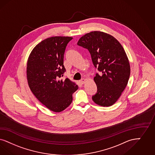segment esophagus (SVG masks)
I'll list each match as a JSON object with an SVG mask.
<instances>
[{
    "mask_svg": "<svg viewBox=\"0 0 155 155\" xmlns=\"http://www.w3.org/2000/svg\"><path fill=\"white\" fill-rule=\"evenodd\" d=\"M86 80L85 78H82V80H81L80 81V82L81 84V85H83V84H84L85 83Z\"/></svg>",
    "mask_w": 155,
    "mask_h": 155,
    "instance_id": "1",
    "label": "esophagus"
}]
</instances>
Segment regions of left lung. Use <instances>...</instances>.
I'll return each instance as SVG.
<instances>
[{
    "label": "left lung",
    "mask_w": 155,
    "mask_h": 155,
    "mask_svg": "<svg viewBox=\"0 0 155 155\" xmlns=\"http://www.w3.org/2000/svg\"><path fill=\"white\" fill-rule=\"evenodd\" d=\"M77 45L88 50L94 66L102 72L94 78L97 91L92 100L102 107L112 105L127 85L130 73L123 46L115 38L101 31L86 34Z\"/></svg>",
    "instance_id": "left-lung-1"
}]
</instances>
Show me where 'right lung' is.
<instances>
[{"label":"right lung","mask_w":155,"mask_h":155,"mask_svg":"<svg viewBox=\"0 0 155 155\" xmlns=\"http://www.w3.org/2000/svg\"><path fill=\"white\" fill-rule=\"evenodd\" d=\"M69 37H53L42 41L32 50L27 64L28 86L38 100L54 112L63 111L73 101L78 86L68 78L61 80L66 69L64 51Z\"/></svg>","instance_id":"add662e5"}]
</instances>
